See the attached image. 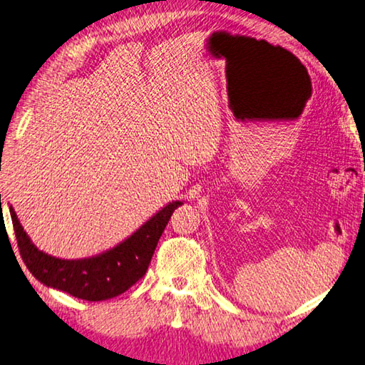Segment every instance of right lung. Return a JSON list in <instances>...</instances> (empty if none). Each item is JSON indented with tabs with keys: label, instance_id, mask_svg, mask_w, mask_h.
<instances>
[{
	"label": "right lung",
	"instance_id": "obj_1",
	"mask_svg": "<svg viewBox=\"0 0 365 365\" xmlns=\"http://www.w3.org/2000/svg\"><path fill=\"white\" fill-rule=\"evenodd\" d=\"M182 200L165 205L132 235L111 250L86 259H60L38 250L9 205L20 256L30 273L47 287L63 291L82 300L100 302L118 297L143 278L155 246L173 211Z\"/></svg>",
	"mask_w": 365,
	"mask_h": 365
}]
</instances>
